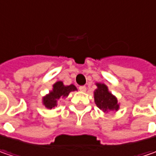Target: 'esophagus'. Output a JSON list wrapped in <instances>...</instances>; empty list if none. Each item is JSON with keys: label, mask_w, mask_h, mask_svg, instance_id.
Here are the masks:
<instances>
[{"label": "esophagus", "mask_w": 156, "mask_h": 156, "mask_svg": "<svg viewBox=\"0 0 156 156\" xmlns=\"http://www.w3.org/2000/svg\"><path fill=\"white\" fill-rule=\"evenodd\" d=\"M79 89L81 90V92H86L87 87H86V86H80V87H79Z\"/></svg>", "instance_id": "obj_1"}]
</instances>
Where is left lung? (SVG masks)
I'll return each instance as SVG.
<instances>
[{
	"label": "left lung",
	"instance_id": "1",
	"mask_svg": "<svg viewBox=\"0 0 156 156\" xmlns=\"http://www.w3.org/2000/svg\"><path fill=\"white\" fill-rule=\"evenodd\" d=\"M94 101L100 109L104 112H111L118 110L119 104L117 99L108 90V87L104 84L97 83V89L94 91Z\"/></svg>",
	"mask_w": 156,
	"mask_h": 156
}]
</instances>
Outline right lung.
I'll return each mask as SVG.
<instances>
[{
	"instance_id": "1",
	"label": "right lung",
	"mask_w": 156,
	"mask_h": 156,
	"mask_svg": "<svg viewBox=\"0 0 156 156\" xmlns=\"http://www.w3.org/2000/svg\"><path fill=\"white\" fill-rule=\"evenodd\" d=\"M75 90H76V87L73 84L69 86H64L63 82L57 81L55 84H54L53 90L49 93V94H48L43 98V104L48 108H53L56 106L57 100H59L61 97L68 96L71 91Z\"/></svg>"
}]
</instances>
